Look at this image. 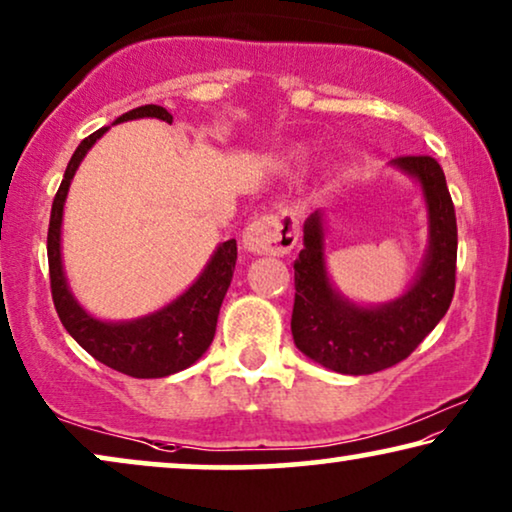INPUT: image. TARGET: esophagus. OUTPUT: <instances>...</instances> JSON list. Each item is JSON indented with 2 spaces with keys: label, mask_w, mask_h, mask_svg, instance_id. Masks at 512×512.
<instances>
[{
  "label": "esophagus",
  "mask_w": 512,
  "mask_h": 512,
  "mask_svg": "<svg viewBox=\"0 0 512 512\" xmlns=\"http://www.w3.org/2000/svg\"><path fill=\"white\" fill-rule=\"evenodd\" d=\"M244 249L254 251V254L265 256H284L296 247L298 242V226L296 216L291 212H272L261 219L251 221L244 230Z\"/></svg>",
  "instance_id": "1"
}]
</instances>
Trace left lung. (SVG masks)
I'll use <instances>...</instances> for the list:
<instances>
[{
    "mask_svg": "<svg viewBox=\"0 0 512 512\" xmlns=\"http://www.w3.org/2000/svg\"><path fill=\"white\" fill-rule=\"evenodd\" d=\"M398 170L422 186L429 212V249L415 284L387 305H356L333 289L324 258V223L314 212L305 221L296 270L291 333L312 361L342 375H370L408 359L429 335L454 296L457 216L443 167L431 156H401Z\"/></svg>",
    "mask_w": 512,
    "mask_h": 512,
    "instance_id": "8db88e82",
    "label": "left lung"
}]
</instances>
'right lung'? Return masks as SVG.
<instances>
[{"label":"right lung","mask_w":512,"mask_h":512,"mask_svg":"<svg viewBox=\"0 0 512 512\" xmlns=\"http://www.w3.org/2000/svg\"><path fill=\"white\" fill-rule=\"evenodd\" d=\"M135 118H160V121L172 123L170 111L158 104H144V107L132 109L128 114L118 116L116 123L135 121ZM107 130L109 128H100L76 146L58 193H55L51 223H48V270H51L53 305L67 333L104 366L130 377H167L193 366L212 345L221 303L226 298L230 279H233L237 242L228 240L219 244L193 286H188L163 310L132 321H100L83 310L69 291L65 270H62V207H65L76 167L81 165L90 146Z\"/></svg>","instance_id":"obj_1"}]
</instances>
